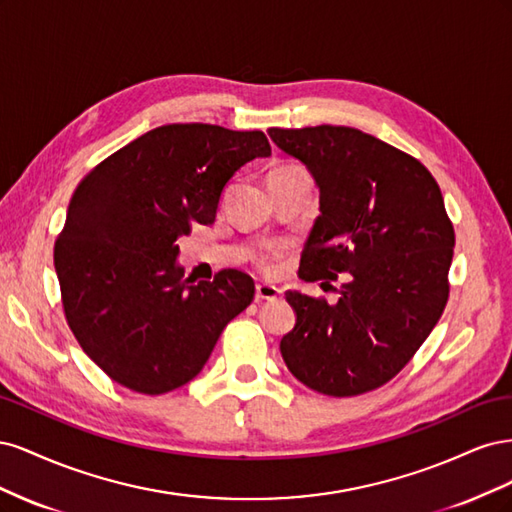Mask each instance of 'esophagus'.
Returning a JSON list of instances; mask_svg holds the SVG:
<instances>
[{
  "mask_svg": "<svg viewBox=\"0 0 512 512\" xmlns=\"http://www.w3.org/2000/svg\"><path fill=\"white\" fill-rule=\"evenodd\" d=\"M280 294H282V290L271 286V284L256 286V301H275V299H280Z\"/></svg>",
  "mask_w": 512,
  "mask_h": 512,
  "instance_id": "34e87169",
  "label": "esophagus"
}]
</instances>
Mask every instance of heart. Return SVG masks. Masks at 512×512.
I'll return each instance as SVG.
<instances>
[{"mask_svg": "<svg viewBox=\"0 0 512 512\" xmlns=\"http://www.w3.org/2000/svg\"><path fill=\"white\" fill-rule=\"evenodd\" d=\"M273 175H307V173H305V170H301V168L288 166V168L275 170ZM280 256H282V247H280V245H269V247H265V250H260V252L254 256V262H256V267H258L260 271H273L275 262H277V258H280Z\"/></svg>", "mask_w": 512, "mask_h": 512, "instance_id": "b5f03b06", "label": "heart"}]
</instances>
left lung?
Wrapping results in <instances>:
<instances>
[{
	"mask_svg": "<svg viewBox=\"0 0 512 512\" xmlns=\"http://www.w3.org/2000/svg\"><path fill=\"white\" fill-rule=\"evenodd\" d=\"M312 173L320 215L299 277L339 301L286 292L297 322L280 342L290 374L331 397L374 391L408 365L448 301L455 230L440 185L408 153L346 126L269 130Z\"/></svg>",
	"mask_w": 512,
	"mask_h": 512,
	"instance_id": "8db88e82",
	"label": "left lung"
}]
</instances>
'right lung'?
I'll return each instance as SVG.
<instances>
[{
  "instance_id": "right-lung-1",
  "label": "right lung",
  "mask_w": 512,
  "mask_h": 512,
  "mask_svg": "<svg viewBox=\"0 0 512 512\" xmlns=\"http://www.w3.org/2000/svg\"><path fill=\"white\" fill-rule=\"evenodd\" d=\"M267 156L260 130L170 123L79 183L53 260L68 327L108 378L143 395L179 389L252 303L254 280L243 271L185 280L177 239L192 224H213L230 177Z\"/></svg>"
}]
</instances>
